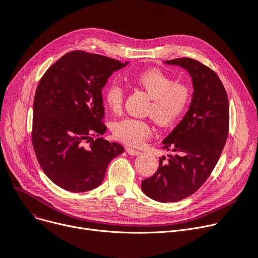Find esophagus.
Instances as JSON below:
<instances>
[{
  "mask_svg": "<svg viewBox=\"0 0 258 258\" xmlns=\"http://www.w3.org/2000/svg\"><path fill=\"white\" fill-rule=\"evenodd\" d=\"M125 150H126V152H127L130 155H132V156H137V155L140 154L139 151L134 150V149H132V148H126Z\"/></svg>",
  "mask_w": 258,
  "mask_h": 258,
  "instance_id": "obj_1",
  "label": "esophagus"
}]
</instances>
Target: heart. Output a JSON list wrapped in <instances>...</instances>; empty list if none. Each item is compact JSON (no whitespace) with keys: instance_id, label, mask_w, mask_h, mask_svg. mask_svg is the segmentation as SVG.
Here are the masks:
<instances>
[{"instance_id":"obj_1","label":"heart","mask_w":258,"mask_h":258,"mask_svg":"<svg viewBox=\"0 0 258 258\" xmlns=\"http://www.w3.org/2000/svg\"><path fill=\"white\" fill-rule=\"evenodd\" d=\"M152 98L147 107L158 125L170 126L182 117L186 110L191 92L183 83H175L173 78L158 69L143 71L131 78ZM104 100L108 108L118 114L124 100V88L117 82L110 83L104 92ZM116 139L132 147H138L152 134L151 123L144 119L124 118L116 122L113 127Z\"/></svg>"}]
</instances>
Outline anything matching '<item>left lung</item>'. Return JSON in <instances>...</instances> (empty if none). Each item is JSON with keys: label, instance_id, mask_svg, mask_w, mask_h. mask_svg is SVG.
<instances>
[{"label": "left lung", "instance_id": "1", "mask_svg": "<svg viewBox=\"0 0 258 258\" xmlns=\"http://www.w3.org/2000/svg\"><path fill=\"white\" fill-rule=\"evenodd\" d=\"M179 65L192 77L194 93L183 119L163 140L162 150L173 151L141 188L159 203H175L194 194L203 185L218 162L229 134L230 108L228 95L216 73L191 58L165 61Z\"/></svg>", "mask_w": 258, "mask_h": 258}]
</instances>
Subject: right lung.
I'll use <instances>...</instances> for the list:
<instances>
[{"instance_id": "add662e5", "label": "right lung", "mask_w": 258, "mask_h": 258, "mask_svg": "<svg viewBox=\"0 0 258 258\" xmlns=\"http://www.w3.org/2000/svg\"><path fill=\"white\" fill-rule=\"evenodd\" d=\"M126 64L73 50L41 78L33 100L32 147L43 172L66 191L101 184L108 163L124 151L99 136L106 131L102 87Z\"/></svg>"}]
</instances>
